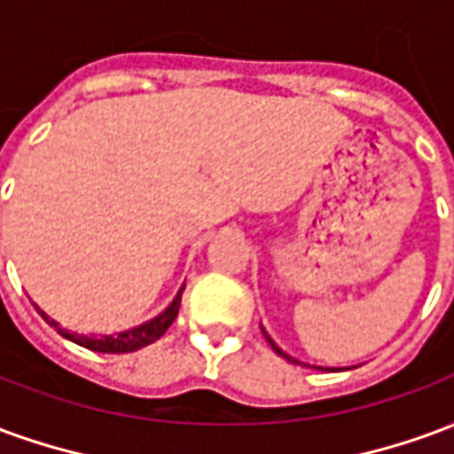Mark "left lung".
Here are the masks:
<instances>
[{
	"label": "left lung",
	"mask_w": 454,
	"mask_h": 454,
	"mask_svg": "<svg viewBox=\"0 0 454 454\" xmlns=\"http://www.w3.org/2000/svg\"><path fill=\"white\" fill-rule=\"evenodd\" d=\"M262 333H265V328H262ZM265 338H267V342H270V345H272V350H275L277 355H282V357H285V360H289V362H296V364H301V362H299V360H294V357H289V355H286L285 350H279V348H277V345H275V340H272V338H270V335H267V333H265ZM316 370L338 372V367H316Z\"/></svg>",
	"instance_id": "8db88e82"
}]
</instances>
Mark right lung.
<instances>
[{
  "label": "right lung",
  "instance_id": "1",
  "mask_svg": "<svg viewBox=\"0 0 454 454\" xmlns=\"http://www.w3.org/2000/svg\"><path fill=\"white\" fill-rule=\"evenodd\" d=\"M182 292H184V286L179 289L177 296L172 299V304L162 311L160 316L155 318H150L145 324L136 325V328H129V331H121L116 335H77V333H70V331H65L60 328L58 321H53L51 316H45L38 306V314L43 316L48 324L53 325L58 333L67 338V340L77 342V345H82L87 350H94V352H133V350H140V348H145L150 342H155L160 335L168 331L172 321L177 318V311H179V304H182Z\"/></svg>",
  "mask_w": 454,
  "mask_h": 454
}]
</instances>
